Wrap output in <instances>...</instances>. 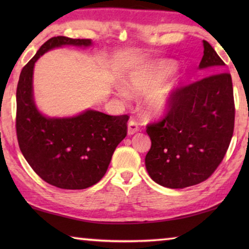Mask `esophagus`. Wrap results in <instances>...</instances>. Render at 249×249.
I'll list each match as a JSON object with an SVG mask.
<instances>
[{
    "label": "esophagus",
    "mask_w": 249,
    "mask_h": 249,
    "mask_svg": "<svg viewBox=\"0 0 249 249\" xmlns=\"http://www.w3.org/2000/svg\"><path fill=\"white\" fill-rule=\"evenodd\" d=\"M138 124H137V122L135 121V120H130L129 122H128V125H127V135L128 136H132V135H134L135 133H137L138 132Z\"/></svg>",
    "instance_id": "esophagus-1"
}]
</instances>
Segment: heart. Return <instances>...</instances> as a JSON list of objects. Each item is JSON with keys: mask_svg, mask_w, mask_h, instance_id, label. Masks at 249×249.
I'll return each instance as SVG.
<instances>
[{"mask_svg": "<svg viewBox=\"0 0 249 249\" xmlns=\"http://www.w3.org/2000/svg\"><path fill=\"white\" fill-rule=\"evenodd\" d=\"M177 69L172 61H161L149 68L135 70L125 80V89L129 94L141 95L153 89L159 82L171 74ZM185 78L180 74L175 79L160 84L147 96L145 101V113L148 117H161L170 111L178 92L182 89ZM119 92L125 94V90L120 88Z\"/></svg>", "mask_w": 249, "mask_h": 249, "instance_id": "obj_1", "label": "heart"}]
</instances>
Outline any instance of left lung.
<instances>
[{
	"label": "left lung",
	"instance_id": "left-lung-1",
	"mask_svg": "<svg viewBox=\"0 0 249 249\" xmlns=\"http://www.w3.org/2000/svg\"><path fill=\"white\" fill-rule=\"evenodd\" d=\"M199 69L213 74L182 87L167 115L147 126L151 147L145 158L150 178L162 187L183 189L202 182L224 158L234 132L233 83L225 64L203 40Z\"/></svg>",
	"mask_w": 249,
	"mask_h": 249
}]
</instances>
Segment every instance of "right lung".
<instances>
[{"label": "right lung", "instance_id": "right-lung-1", "mask_svg": "<svg viewBox=\"0 0 249 249\" xmlns=\"http://www.w3.org/2000/svg\"><path fill=\"white\" fill-rule=\"evenodd\" d=\"M92 45L91 39L53 37L24 67L16 90V134L20 151L41 179L67 190L87 189L103 178L113 153L127 134L129 117L94 109L70 117L44 115L34 100V67L53 48Z\"/></svg>", "mask_w": 249, "mask_h": 249}]
</instances>
